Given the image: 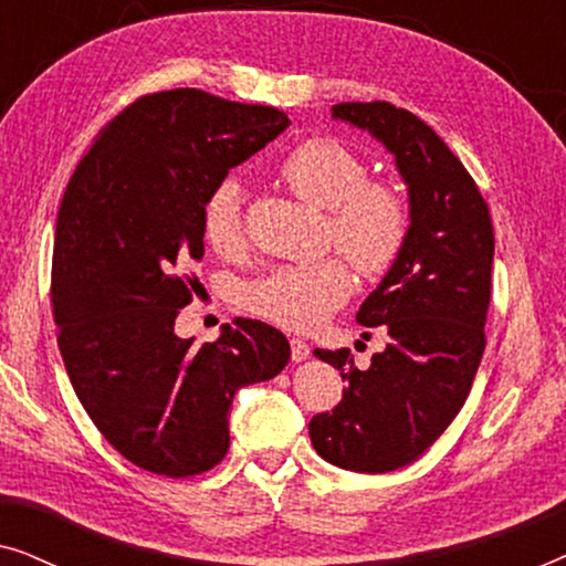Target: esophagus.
<instances>
[{
    "label": "esophagus",
    "instance_id": "34e87169",
    "mask_svg": "<svg viewBox=\"0 0 566 566\" xmlns=\"http://www.w3.org/2000/svg\"><path fill=\"white\" fill-rule=\"evenodd\" d=\"M308 353H312V347L306 345V339H301V337H291V358H293V360H296V363L306 360V358H308Z\"/></svg>",
    "mask_w": 566,
    "mask_h": 566
}]
</instances>
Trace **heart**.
<instances>
[{"label":"heart","instance_id":"b5f03b06","mask_svg":"<svg viewBox=\"0 0 566 566\" xmlns=\"http://www.w3.org/2000/svg\"><path fill=\"white\" fill-rule=\"evenodd\" d=\"M298 198L329 211V242L366 277L399 260L409 237V208L397 188L368 180L360 154L337 138H308L281 165ZM200 227L208 247L237 254L244 247V192L237 177H221L208 192ZM355 281L343 258L283 265L250 289V306L285 329H314L353 296Z\"/></svg>","mask_w":566,"mask_h":566}]
</instances>
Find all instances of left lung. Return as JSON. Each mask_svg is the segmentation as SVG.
Segmentation results:
<instances>
[{"label":"left lung","mask_w":566,"mask_h":566,"mask_svg":"<svg viewBox=\"0 0 566 566\" xmlns=\"http://www.w3.org/2000/svg\"><path fill=\"white\" fill-rule=\"evenodd\" d=\"M332 118L368 130L394 154L409 192V237L358 322L389 345L368 368L347 347L314 350L347 384L332 412L308 422L324 461L360 474L407 467L467 401L484 353L494 231L474 177L443 138L391 103H339Z\"/></svg>","instance_id":"left-lung-1"}]
</instances>
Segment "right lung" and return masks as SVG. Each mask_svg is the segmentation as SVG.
I'll return each instance as SVG.
<instances>
[{
  "label": "right lung",
  "mask_w": 566,
  "mask_h": 566,
  "mask_svg": "<svg viewBox=\"0 0 566 566\" xmlns=\"http://www.w3.org/2000/svg\"><path fill=\"white\" fill-rule=\"evenodd\" d=\"M289 123L192 87L154 92L99 130L66 185L51 270L61 358L95 428L151 474L213 469L234 394L291 358L283 332L242 316L216 343L175 335L208 192Z\"/></svg>",
  "instance_id": "add662e5"
}]
</instances>
